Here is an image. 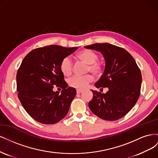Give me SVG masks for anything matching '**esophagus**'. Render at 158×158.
<instances>
[{
    "instance_id": "34e87169",
    "label": "esophagus",
    "mask_w": 158,
    "mask_h": 158,
    "mask_svg": "<svg viewBox=\"0 0 158 158\" xmlns=\"http://www.w3.org/2000/svg\"><path fill=\"white\" fill-rule=\"evenodd\" d=\"M83 89H76V93L77 94H80V93H82V92H83Z\"/></svg>"
}]
</instances>
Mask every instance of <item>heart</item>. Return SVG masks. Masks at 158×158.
<instances>
[{"label":"heart","mask_w":158,"mask_h":158,"mask_svg":"<svg viewBox=\"0 0 158 158\" xmlns=\"http://www.w3.org/2000/svg\"><path fill=\"white\" fill-rule=\"evenodd\" d=\"M78 60L87 64L85 73H92L96 78L102 76L104 72V65L101 61L98 60L99 55L93 50L84 49L80 51L76 55ZM60 70L64 76H70L73 70V64L69 57L62 59L59 64ZM93 80V76L89 74L84 76H74L68 80L70 87L77 89L85 88Z\"/></svg>","instance_id":"obj_1"}]
</instances>
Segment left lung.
<instances>
[{"instance_id":"left-lung-1","label":"left lung","mask_w":158,"mask_h":158,"mask_svg":"<svg viewBox=\"0 0 158 158\" xmlns=\"http://www.w3.org/2000/svg\"><path fill=\"white\" fill-rule=\"evenodd\" d=\"M85 47L99 51L104 56L106 69L95 86L109 89L106 94L92 90L90 110L103 120L121 118L135 106L140 97L142 74L139 67L132 56L122 47L107 43Z\"/></svg>"}]
</instances>
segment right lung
<instances>
[{
	"label": "right lung",
	"mask_w": 158,
	"mask_h": 158,
	"mask_svg": "<svg viewBox=\"0 0 158 158\" xmlns=\"http://www.w3.org/2000/svg\"><path fill=\"white\" fill-rule=\"evenodd\" d=\"M78 47L48 45L32 50L23 59L16 74V90L23 107L37 122L51 125L68 113L76 89L67 88L59 69L62 59ZM63 89L61 94L52 89Z\"/></svg>",
	"instance_id": "right-lung-1"
}]
</instances>
